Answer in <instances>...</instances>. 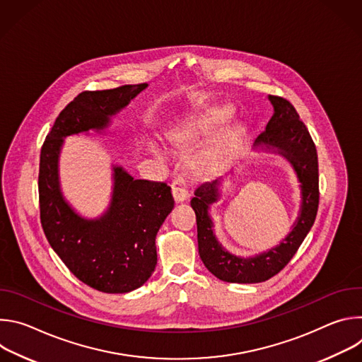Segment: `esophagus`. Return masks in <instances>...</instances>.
<instances>
[{
    "label": "esophagus",
    "mask_w": 362,
    "mask_h": 362,
    "mask_svg": "<svg viewBox=\"0 0 362 362\" xmlns=\"http://www.w3.org/2000/svg\"><path fill=\"white\" fill-rule=\"evenodd\" d=\"M172 190L177 202H185L189 197V183L186 177L177 176L172 183Z\"/></svg>",
    "instance_id": "1"
}]
</instances>
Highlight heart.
<instances>
[{
  "label": "heart",
  "mask_w": 362,
  "mask_h": 362,
  "mask_svg": "<svg viewBox=\"0 0 362 362\" xmlns=\"http://www.w3.org/2000/svg\"><path fill=\"white\" fill-rule=\"evenodd\" d=\"M226 119V113L225 110H214L212 113H209L208 116H206V119H203L202 122V127H211L214 124H219L222 123L223 120Z\"/></svg>",
  "instance_id": "1"
}]
</instances>
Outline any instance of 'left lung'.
Masks as SVG:
<instances>
[{
	"mask_svg": "<svg viewBox=\"0 0 362 362\" xmlns=\"http://www.w3.org/2000/svg\"><path fill=\"white\" fill-rule=\"evenodd\" d=\"M269 100L274 106V116L255 140L253 148L262 147L276 151L291 162L300 182V211L292 230L278 246L245 259L223 249L214 233L209 206L219 199L218 179L199 185L194 190V197L190 200L196 214L199 255L209 272L225 282L257 284L279 274L311 230L318 212L320 177L315 143L286 98L269 95Z\"/></svg>",
	"mask_w": 362,
	"mask_h": 362,
	"instance_id": "obj_1",
	"label": "left lung"
}]
</instances>
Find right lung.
Masks as SVG:
<instances>
[{"instance_id": "right-lung-1", "label": "right lung", "mask_w": 362, "mask_h": 362, "mask_svg": "<svg viewBox=\"0 0 362 362\" xmlns=\"http://www.w3.org/2000/svg\"><path fill=\"white\" fill-rule=\"evenodd\" d=\"M141 84L83 91L59 115L40 154V219L45 238L60 259L83 284L106 293L140 288L158 264L156 235L175 206L165 182L141 180L115 166L113 196L98 219L77 215L63 197L59 156L64 137L103 130L129 105Z\"/></svg>"}]
</instances>
